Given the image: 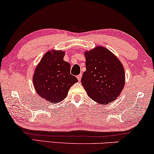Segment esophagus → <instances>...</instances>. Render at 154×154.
<instances>
[{
  "label": "esophagus",
  "instance_id": "1",
  "mask_svg": "<svg viewBox=\"0 0 154 154\" xmlns=\"http://www.w3.org/2000/svg\"><path fill=\"white\" fill-rule=\"evenodd\" d=\"M81 77H82V74H80V75H79L77 76V79H78V81H79V82L81 81Z\"/></svg>",
  "mask_w": 154,
  "mask_h": 154
}]
</instances>
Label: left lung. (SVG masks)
Wrapping results in <instances>:
<instances>
[{"instance_id":"obj_1","label":"left lung","mask_w":154,"mask_h":154,"mask_svg":"<svg viewBox=\"0 0 154 154\" xmlns=\"http://www.w3.org/2000/svg\"><path fill=\"white\" fill-rule=\"evenodd\" d=\"M86 71L82 85L92 100L107 104L116 100L125 86V70L119 58L110 50L97 46L85 52Z\"/></svg>"}]
</instances>
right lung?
Instances as JSON below:
<instances>
[{"mask_svg": "<svg viewBox=\"0 0 154 154\" xmlns=\"http://www.w3.org/2000/svg\"><path fill=\"white\" fill-rule=\"evenodd\" d=\"M65 52L52 50L44 54L33 76L37 94L53 104L64 100L78 79L70 73L71 65L64 61Z\"/></svg>", "mask_w": 154, "mask_h": 154, "instance_id": "right-lung-1", "label": "right lung"}]
</instances>
